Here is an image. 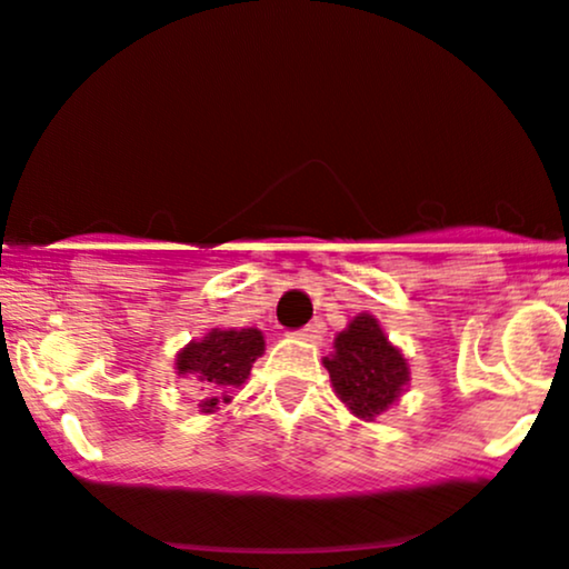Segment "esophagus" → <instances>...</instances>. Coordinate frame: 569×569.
Here are the masks:
<instances>
[{"label": "esophagus", "instance_id": "34e87169", "mask_svg": "<svg viewBox=\"0 0 569 569\" xmlns=\"http://www.w3.org/2000/svg\"><path fill=\"white\" fill-rule=\"evenodd\" d=\"M297 338L305 340V343L319 346V343H321V330H319V327H316V325H308V327H302L300 332H297Z\"/></svg>", "mask_w": 569, "mask_h": 569}]
</instances>
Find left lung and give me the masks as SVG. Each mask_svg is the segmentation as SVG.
<instances>
[{
	"label": "left lung",
	"mask_w": 569,
	"mask_h": 569,
	"mask_svg": "<svg viewBox=\"0 0 569 569\" xmlns=\"http://www.w3.org/2000/svg\"><path fill=\"white\" fill-rule=\"evenodd\" d=\"M332 355L325 357L330 381L360 420H376L400 398L409 385V362L387 340L379 321L360 313L338 332Z\"/></svg>",
	"instance_id": "1"
}]
</instances>
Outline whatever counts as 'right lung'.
<instances>
[{"label": "right lung", "mask_w": 569, "mask_h": 569, "mask_svg": "<svg viewBox=\"0 0 569 569\" xmlns=\"http://www.w3.org/2000/svg\"><path fill=\"white\" fill-rule=\"evenodd\" d=\"M264 355V335L248 330H209L201 340H190L177 355V373L201 381L209 398L201 400V411L212 415L220 403H229L231 390L242 387L250 368Z\"/></svg>", "instance_id": "obj_1"}]
</instances>
